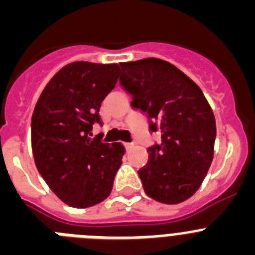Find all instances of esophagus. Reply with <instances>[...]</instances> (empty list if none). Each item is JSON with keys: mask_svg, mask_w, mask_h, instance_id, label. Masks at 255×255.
<instances>
[{"mask_svg": "<svg viewBox=\"0 0 255 255\" xmlns=\"http://www.w3.org/2000/svg\"><path fill=\"white\" fill-rule=\"evenodd\" d=\"M132 145H134L132 143H125V147H126V149H128V150H129L130 148H132Z\"/></svg>", "mask_w": 255, "mask_h": 255, "instance_id": "34e87169", "label": "esophagus"}]
</instances>
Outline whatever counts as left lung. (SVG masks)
<instances>
[{"mask_svg": "<svg viewBox=\"0 0 255 255\" xmlns=\"http://www.w3.org/2000/svg\"><path fill=\"white\" fill-rule=\"evenodd\" d=\"M120 83L131 106L147 112L150 130L162 134L138 171L145 194L177 204L200 188L215 154L216 119L203 92L175 65L161 58L121 62Z\"/></svg>", "mask_w": 255, "mask_h": 255, "instance_id": "left-lung-1", "label": "left lung"}]
</instances>
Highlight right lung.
<instances>
[{"label": "right lung", "instance_id": "add662e5", "mask_svg": "<svg viewBox=\"0 0 255 255\" xmlns=\"http://www.w3.org/2000/svg\"><path fill=\"white\" fill-rule=\"evenodd\" d=\"M120 66L76 61L47 83L31 116L35 166L67 206L88 208L111 194L125 148L91 138L101 103L115 88Z\"/></svg>", "mask_w": 255, "mask_h": 255}]
</instances>
